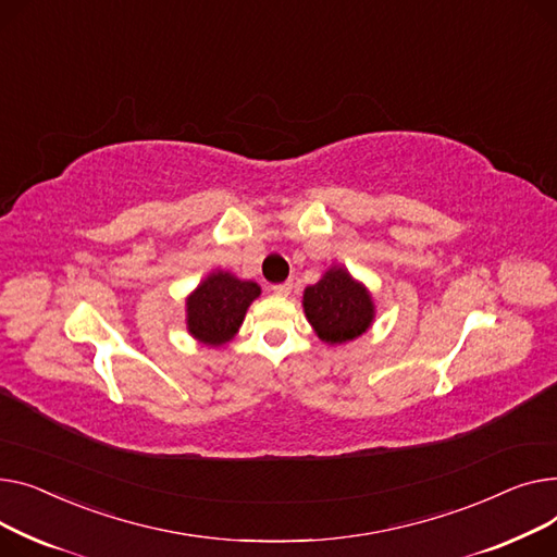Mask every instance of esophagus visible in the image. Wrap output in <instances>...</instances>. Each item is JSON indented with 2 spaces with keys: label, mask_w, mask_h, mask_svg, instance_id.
<instances>
[{
  "label": "esophagus",
  "mask_w": 557,
  "mask_h": 557,
  "mask_svg": "<svg viewBox=\"0 0 557 557\" xmlns=\"http://www.w3.org/2000/svg\"><path fill=\"white\" fill-rule=\"evenodd\" d=\"M272 292L276 294V297H287V294L292 292V281H285V283L272 285Z\"/></svg>",
  "instance_id": "obj_1"
}]
</instances>
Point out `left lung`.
Listing matches in <instances>:
<instances>
[{
  "mask_svg": "<svg viewBox=\"0 0 557 557\" xmlns=\"http://www.w3.org/2000/svg\"><path fill=\"white\" fill-rule=\"evenodd\" d=\"M304 310L317 337L325 344H344L364 335L375 319L371 292L339 265L306 287Z\"/></svg>",
  "mask_w": 557,
  "mask_h": 557,
  "instance_id": "8db88e82",
  "label": "left lung"
}]
</instances>
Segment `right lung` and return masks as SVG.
Masks as SVG:
<instances>
[{
	"instance_id": "right-lung-1",
	"label": "right lung",
	"mask_w": 557,
	"mask_h": 557,
	"mask_svg": "<svg viewBox=\"0 0 557 557\" xmlns=\"http://www.w3.org/2000/svg\"><path fill=\"white\" fill-rule=\"evenodd\" d=\"M260 297V285L228 272H211L186 297V329L207 346L232 342L245 321L247 308Z\"/></svg>"
}]
</instances>
